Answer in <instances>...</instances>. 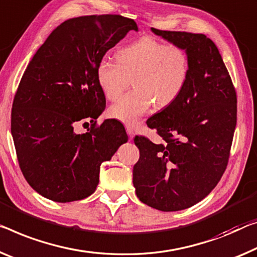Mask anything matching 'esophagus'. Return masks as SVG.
<instances>
[{"label": "esophagus", "mask_w": 257, "mask_h": 257, "mask_svg": "<svg viewBox=\"0 0 257 257\" xmlns=\"http://www.w3.org/2000/svg\"><path fill=\"white\" fill-rule=\"evenodd\" d=\"M126 132H127V134H128V137H130V139H133L134 138V130H133V127L132 126H126Z\"/></svg>", "instance_id": "obj_1"}]
</instances>
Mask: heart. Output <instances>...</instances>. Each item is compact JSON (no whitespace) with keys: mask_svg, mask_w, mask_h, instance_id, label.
<instances>
[{"mask_svg":"<svg viewBox=\"0 0 257 257\" xmlns=\"http://www.w3.org/2000/svg\"><path fill=\"white\" fill-rule=\"evenodd\" d=\"M116 60L117 63L102 58L96 68V79L104 96L113 101L132 78L136 89L118 98L109 109L110 117L125 124L137 123L154 103L157 108L172 104L187 84L186 51L153 37H142L121 47Z\"/></svg>","mask_w":257,"mask_h":257,"instance_id":"obj_1","label":"heart"}]
</instances>
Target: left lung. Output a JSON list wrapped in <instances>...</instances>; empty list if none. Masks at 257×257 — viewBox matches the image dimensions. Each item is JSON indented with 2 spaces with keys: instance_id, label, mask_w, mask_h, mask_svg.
<instances>
[{
  "instance_id": "left-lung-1",
  "label": "left lung",
  "mask_w": 257,
  "mask_h": 257,
  "mask_svg": "<svg viewBox=\"0 0 257 257\" xmlns=\"http://www.w3.org/2000/svg\"><path fill=\"white\" fill-rule=\"evenodd\" d=\"M152 32L186 51L187 84L180 96L147 120L162 137H136L140 159L133 185L141 202L161 211L194 206L216 187L226 169L236 125V94L218 49L204 34Z\"/></svg>"
}]
</instances>
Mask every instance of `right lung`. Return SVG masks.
Returning <instances> with one entry per match:
<instances>
[{
    "label": "right lung",
    "instance_id": "add662e5",
    "mask_svg": "<svg viewBox=\"0 0 257 257\" xmlns=\"http://www.w3.org/2000/svg\"><path fill=\"white\" fill-rule=\"evenodd\" d=\"M133 19L84 16L57 26L38 49L19 82L11 112L19 167L35 192L55 202L82 200L95 192L102 162L127 142L123 124L106 119L96 68L130 31ZM88 119V133L73 124Z\"/></svg>",
    "mask_w": 257,
    "mask_h": 257
}]
</instances>
